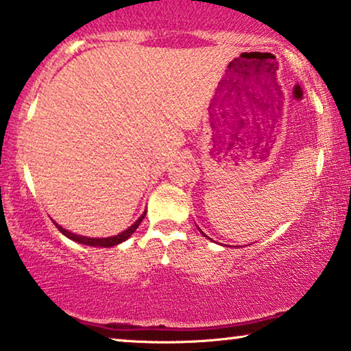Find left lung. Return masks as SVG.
Returning a JSON list of instances; mask_svg holds the SVG:
<instances>
[{
  "label": "left lung",
  "mask_w": 351,
  "mask_h": 351,
  "mask_svg": "<svg viewBox=\"0 0 351 351\" xmlns=\"http://www.w3.org/2000/svg\"><path fill=\"white\" fill-rule=\"evenodd\" d=\"M198 230H200V228H198ZM200 233H202V234H205V233H203V232H202V230H200ZM205 237H206V234H205Z\"/></svg>",
  "instance_id": "left-lung-1"
}]
</instances>
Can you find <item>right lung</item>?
I'll return each mask as SVG.
<instances>
[{"label":"right lung","mask_w":351,"mask_h":351,"mask_svg":"<svg viewBox=\"0 0 351 351\" xmlns=\"http://www.w3.org/2000/svg\"><path fill=\"white\" fill-rule=\"evenodd\" d=\"M145 214H146V211L128 230H124V232H121L119 234H114V237H108V238H88V237H82V234H75V233L69 232V230L62 228L60 223L55 222V226L58 227V230H60L62 234H64V237H67V238L72 239V241H75V243H80V244H85V245H93V247H112V245H117L119 243L125 241V239H128V238H130V234H132L135 230L138 228L140 223H142V221L145 219Z\"/></svg>","instance_id":"1"}]
</instances>
